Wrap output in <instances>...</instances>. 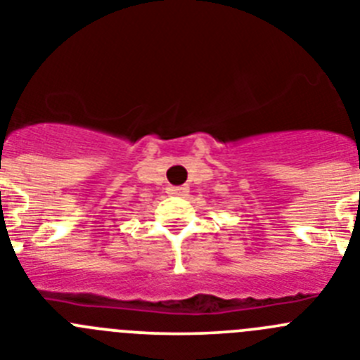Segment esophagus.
I'll use <instances>...</instances> for the list:
<instances>
[{
	"mask_svg": "<svg viewBox=\"0 0 360 360\" xmlns=\"http://www.w3.org/2000/svg\"><path fill=\"white\" fill-rule=\"evenodd\" d=\"M167 193L171 196H187L189 193V187L187 186H169L167 187Z\"/></svg>",
	"mask_w": 360,
	"mask_h": 360,
	"instance_id": "esophagus-1",
	"label": "esophagus"
}]
</instances>
